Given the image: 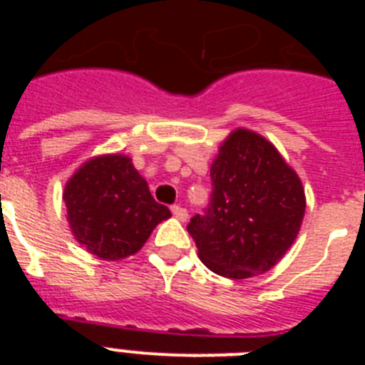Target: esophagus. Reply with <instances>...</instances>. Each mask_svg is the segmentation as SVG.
<instances>
[{"label": "esophagus", "mask_w": 365, "mask_h": 365, "mask_svg": "<svg viewBox=\"0 0 365 365\" xmlns=\"http://www.w3.org/2000/svg\"><path fill=\"white\" fill-rule=\"evenodd\" d=\"M172 214L175 215L179 221H186V219H188V210H186V208H182V206H179V205L172 206Z\"/></svg>", "instance_id": "esophagus-1"}]
</instances>
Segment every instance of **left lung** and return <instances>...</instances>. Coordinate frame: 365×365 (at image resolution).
Segmentation results:
<instances>
[{
	"label": "left lung",
	"instance_id": "1",
	"mask_svg": "<svg viewBox=\"0 0 365 365\" xmlns=\"http://www.w3.org/2000/svg\"><path fill=\"white\" fill-rule=\"evenodd\" d=\"M212 197L188 232L212 272L247 279L272 269L294 243L305 214L298 173L265 137L232 131L210 168Z\"/></svg>",
	"mask_w": 365,
	"mask_h": 365
}]
</instances>
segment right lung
<instances>
[{"instance_id":"add662e5","label":"right lung","mask_w":365,"mask_h":365,"mask_svg":"<svg viewBox=\"0 0 365 365\" xmlns=\"http://www.w3.org/2000/svg\"><path fill=\"white\" fill-rule=\"evenodd\" d=\"M63 201L74 240L106 261L137 254L153 228L172 215L151 197L130 157L118 153L83 163L67 180Z\"/></svg>"}]
</instances>
